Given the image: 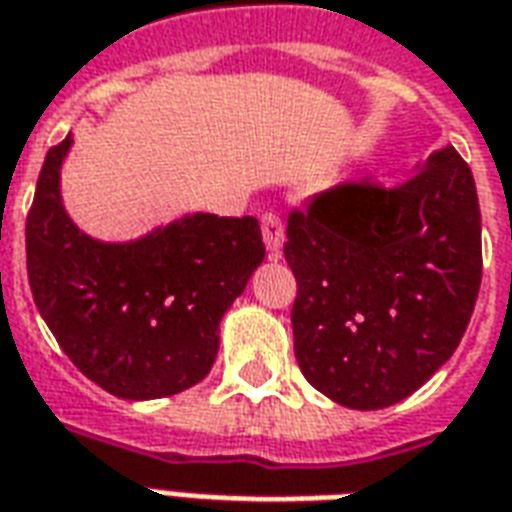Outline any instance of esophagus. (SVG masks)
Segmentation results:
<instances>
[{
	"mask_svg": "<svg viewBox=\"0 0 512 512\" xmlns=\"http://www.w3.org/2000/svg\"><path fill=\"white\" fill-rule=\"evenodd\" d=\"M261 234H264V245L270 256L278 259L280 248H283V240H286V232H283V221H280L275 213L261 215Z\"/></svg>",
	"mask_w": 512,
	"mask_h": 512,
	"instance_id": "esophagus-1",
	"label": "esophagus"
}]
</instances>
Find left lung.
<instances>
[{
  "label": "left lung",
  "mask_w": 512,
  "mask_h": 512,
  "mask_svg": "<svg viewBox=\"0 0 512 512\" xmlns=\"http://www.w3.org/2000/svg\"><path fill=\"white\" fill-rule=\"evenodd\" d=\"M397 188L337 186L288 218L294 356L351 410L397 405L451 359L478 299L480 207L453 145Z\"/></svg>",
  "instance_id": "left-lung-1"
}]
</instances>
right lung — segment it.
Listing matches in <instances>:
<instances>
[{"mask_svg": "<svg viewBox=\"0 0 512 512\" xmlns=\"http://www.w3.org/2000/svg\"><path fill=\"white\" fill-rule=\"evenodd\" d=\"M72 134L45 156L26 221L34 305L61 351L118 399H161L207 378L221 321L264 261L259 221L186 213L134 240H99L64 207Z\"/></svg>", "mask_w": 512, "mask_h": 512, "instance_id": "add662e5", "label": "right lung"}]
</instances>
